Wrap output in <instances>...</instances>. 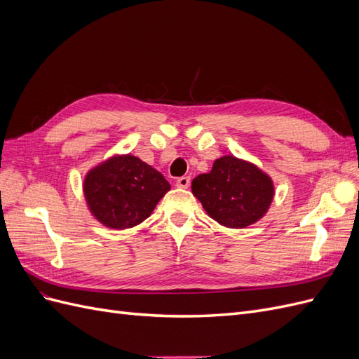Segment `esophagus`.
Here are the masks:
<instances>
[{"label": "esophagus", "mask_w": 359, "mask_h": 359, "mask_svg": "<svg viewBox=\"0 0 359 359\" xmlns=\"http://www.w3.org/2000/svg\"><path fill=\"white\" fill-rule=\"evenodd\" d=\"M189 186H190V177H181L177 180V187L189 189Z\"/></svg>", "instance_id": "1"}]
</instances>
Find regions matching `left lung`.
I'll list each match as a JSON object with an SVG mask.
<instances>
[{
  "instance_id": "1",
  "label": "left lung",
  "mask_w": 359,
  "mask_h": 359,
  "mask_svg": "<svg viewBox=\"0 0 359 359\" xmlns=\"http://www.w3.org/2000/svg\"><path fill=\"white\" fill-rule=\"evenodd\" d=\"M191 191L211 219L243 229L262 219L274 199V184L256 165L233 156L217 158L210 173L191 182Z\"/></svg>"
}]
</instances>
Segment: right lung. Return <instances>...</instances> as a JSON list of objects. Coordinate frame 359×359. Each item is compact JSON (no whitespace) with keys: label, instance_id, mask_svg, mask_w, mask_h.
I'll return each mask as SVG.
<instances>
[{"label":"right lung","instance_id":"right-lung-1","mask_svg":"<svg viewBox=\"0 0 359 359\" xmlns=\"http://www.w3.org/2000/svg\"><path fill=\"white\" fill-rule=\"evenodd\" d=\"M170 184L140 158L115 156L93 168L83 180L85 201L91 214L111 229H128L154 211Z\"/></svg>","mask_w":359,"mask_h":359}]
</instances>
